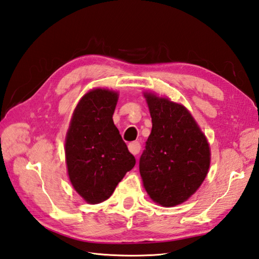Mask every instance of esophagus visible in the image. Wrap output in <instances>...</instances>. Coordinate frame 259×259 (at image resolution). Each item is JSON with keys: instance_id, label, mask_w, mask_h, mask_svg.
Listing matches in <instances>:
<instances>
[{"instance_id": "1", "label": "esophagus", "mask_w": 259, "mask_h": 259, "mask_svg": "<svg viewBox=\"0 0 259 259\" xmlns=\"http://www.w3.org/2000/svg\"><path fill=\"white\" fill-rule=\"evenodd\" d=\"M128 149L130 152L133 154V155H137L141 151V144L139 142H133V143H130L128 144Z\"/></svg>"}]
</instances>
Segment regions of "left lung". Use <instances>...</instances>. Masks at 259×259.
Wrapping results in <instances>:
<instances>
[{"instance_id": "8db88e82", "label": "left lung", "mask_w": 259, "mask_h": 259, "mask_svg": "<svg viewBox=\"0 0 259 259\" xmlns=\"http://www.w3.org/2000/svg\"><path fill=\"white\" fill-rule=\"evenodd\" d=\"M152 132L140 158V173L153 202L164 207L182 204L202 185L210 165L205 134L185 106L144 93Z\"/></svg>"}]
</instances>
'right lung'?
I'll list each match as a JSON object with an SVG mask.
<instances>
[{
    "instance_id": "obj_1",
    "label": "right lung",
    "mask_w": 259,
    "mask_h": 259,
    "mask_svg": "<svg viewBox=\"0 0 259 259\" xmlns=\"http://www.w3.org/2000/svg\"><path fill=\"white\" fill-rule=\"evenodd\" d=\"M117 92L94 89L76 105L65 140L68 177L74 189L89 204L104 202L135 157L113 122Z\"/></svg>"
}]
</instances>
